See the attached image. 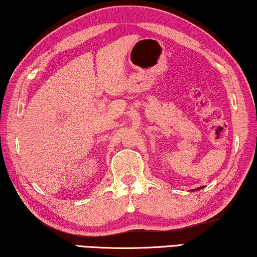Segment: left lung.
Masks as SVG:
<instances>
[{
    "mask_svg": "<svg viewBox=\"0 0 257 257\" xmlns=\"http://www.w3.org/2000/svg\"><path fill=\"white\" fill-rule=\"evenodd\" d=\"M203 187H200V188H198V189H196V190H199V189H201Z\"/></svg>",
    "mask_w": 257,
    "mask_h": 257,
    "instance_id": "left-lung-1",
    "label": "left lung"
}]
</instances>
